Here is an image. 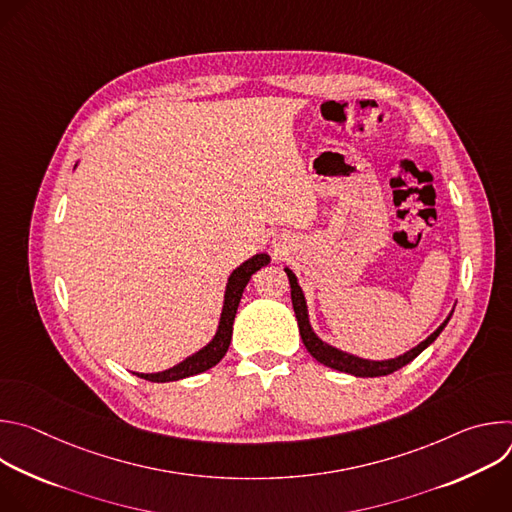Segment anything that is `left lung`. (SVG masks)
I'll return each instance as SVG.
<instances>
[{"instance_id":"1","label":"left lung","mask_w":512,"mask_h":512,"mask_svg":"<svg viewBox=\"0 0 512 512\" xmlns=\"http://www.w3.org/2000/svg\"><path fill=\"white\" fill-rule=\"evenodd\" d=\"M285 273L289 277V285H291V304H294V312H296V318H298V326H300V334H302V340H304V346L308 348V352L322 364H326V367L334 369V371H340V373H348V375H354V377H385V375H391L395 371H399L401 367H405V364H409L417 354H421L437 336H440V332L446 328V324L450 322L452 314L446 318V322L437 328L433 334H429L423 342H419L415 348H411L409 352H405L403 356H397V358H391V360H367V358H358V356H352L348 352H342L326 342H322L312 326H310V320H308V306H306V298L302 294V287L298 285V279L294 275V271H289L285 267Z\"/></svg>"}]
</instances>
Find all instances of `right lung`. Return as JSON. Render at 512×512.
Wrapping results in <instances>:
<instances>
[{"mask_svg": "<svg viewBox=\"0 0 512 512\" xmlns=\"http://www.w3.org/2000/svg\"><path fill=\"white\" fill-rule=\"evenodd\" d=\"M269 255L259 253L255 257H251L249 261H245L241 267H237L227 283V291H225V306H223V314H221V322H218V330L214 334V338L196 354L188 356L186 360H182L176 367L162 371V373H154V375H141L135 373L137 377L152 381V383H170V381H180L198 373H204L208 369H212L216 362H221V358L227 354L229 344H231V336H233V322L237 316V308L241 302V296L245 291V285L249 283L251 275L255 271H259L261 267H265L269 263Z\"/></svg>", "mask_w": 512, "mask_h": 512, "instance_id": "obj_1", "label": "right lung"}]
</instances>
